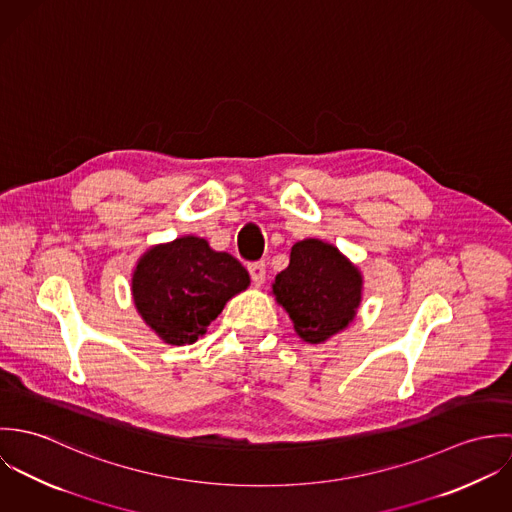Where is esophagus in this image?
<instances>
[{
	"instance_id": "esophagus-1",
	"label": "esophagus",
	"mask_w": 512,
	"mask_h": 512,
	"mask_svg": "<svg viewBox=\"0 0 512 512\" xmlns=\"http://www.w3.org/2000/svg\"><path fill=\"white\" fill-rule=\"evenodd\" d=\"M248 270H250L252 282H254L256 286H262V284L266 282V264H264V262H252V264L248 266Z\"/></svg>"
}]
</instances>
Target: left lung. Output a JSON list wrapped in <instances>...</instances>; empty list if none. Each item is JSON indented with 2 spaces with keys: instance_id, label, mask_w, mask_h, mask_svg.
Segmentation results:
<instances>
[{
  "instance_id": "8db88e82",
  "label": "left lung",
  "mask_w": 512,
  "mask_h": 512,
  "mask_svg": "<svg viewBox=\"0 0 512 512\" xmlns=\"http://www.w3.org/2000/svg\"><path fill=\"white\" fill-rule=\"evenodd\" d=\"M305 343L319 345L347 329L363 301L361 270L333 244L305 238L292 246L290 266L272 284Z\"/></svg>"
}]
</instances>
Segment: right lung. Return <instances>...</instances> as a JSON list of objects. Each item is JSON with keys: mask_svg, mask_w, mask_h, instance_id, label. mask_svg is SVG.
I'll return each mask as SVG.
<instances>
[{"mask_svg": "<svg viewBox=\"0 0 512 512\" xmlns=\"http://www.w3.org/2000/svg\"><path fill=\"white\" fill-rule=\"evenodd\" d=\"M250 286L246 268L205 238L181 236L155 244L132 274V299L147 327L167 345H193L226 301Z\"/></svg>", "mask_w": 512, "mask_h": 512, "instance_id": "add662e5", "label": "right lung"}]
</instances>
